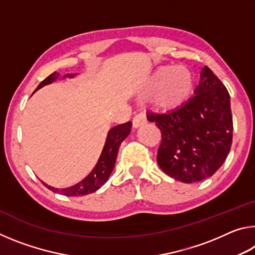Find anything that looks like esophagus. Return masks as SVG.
I'll list each match as a JSON object with an SVG mask.
<instances>
[{
  "label": "esophagus",
  "mask_w": 255,
  "mask_h": 255,
  "mask_svg": "<svg viewBox=\"0 0 255 255\" xmlns=\"http://www.w3.org/2000/svg\"><path fill=\"white\" fill-rule=\"evenodd\" d=\"M144 124H146V117L144 114H138L135 116V117H133V119H132V127L133 128L140 127L141 125H144Z\"/></svg>",
  "instance_id": "34e87169"
}]
</instances>
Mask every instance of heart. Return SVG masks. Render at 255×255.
<instances>
[{
  "label": "heart",
  "instance_id": "obj_1",
  "mask_svg": "<svg viewBox=\"0 0 255 255\" xmlns=\"http://www.w3.org/2000/svg\"><path fill=\"white\" fill-rule=\"evenodd\" d=\"M195 90V76L183 65L161 66L145 86L144 96L152 97L155 108L164 111L176 110L182 107Z\"/></svg>",
  "mask_w": 255,
  "mask_h": 255
}]
</instances>
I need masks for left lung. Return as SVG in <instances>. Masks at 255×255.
Returning <instances> with one entry per match:
<instances>
[{"instance_id":"1","label":"left lung","mask_w":255,"mask_h":255,"mask_svg":"<svg viewBox=\"0 0 255 255\" xmlns=\"http://www.w3.org/2000/svg\"><path fill=\"white\" fill-rule=\"evenodd\" d=\"M195 94L179 109L147 115L162 132L158 166L184 183L210 178L225 162L233 139L230 93L208 66Z\"/></svg>"}]
</instances>
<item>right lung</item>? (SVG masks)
Wrapping results in <instances>:
<instances>
[{"mask_svg":"<svg viewBox=\"0 0 255 255\" xmlns=\"http://www.w3.org/2000/svg\"><path fill=\"white\" fill-rule=\"evenodd\" d=\"M76 74H66L63 79L65 77H74ZM59 74L58 73L54 72L53 74H50L48 77L41 82V83L37 86L36 90H39L42 86L47 84H50L58 79ZM131 130V122H128L126 124L118 125L114 128H111L109 132H108L107 139L105 147L102 149V153L100 155V158L97 163V165L92 170L91 173H90L85 179H83L81 182L76 183L75 185H72L70 188L65 189H57L54 187H50V185L44 183L45 187L51 190L53 192L60 193V195L67 196V197H77V196H84L89 195V193L96 192L97 190L100 189L103 184H105L109 176L111 174L112 170L115 167L116 159H117L118 155V149L120 144L123 143Z\"/></svg>","mask_w":255,"mask_h":255,"instance_id":"right-lung-1","label":"right lung"}]
</instances>
